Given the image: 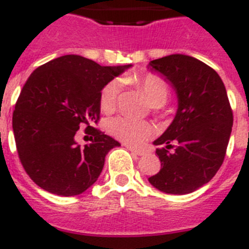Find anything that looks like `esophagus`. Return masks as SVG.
Returning a JSON list of instances; mask_svg holds the SVG:
<instances>
[{"label": "esophagus", "instance_id": "obj_1", "mask_svg": "<svg viewBox=\"0 0 249 249\" xmlns=\"http://www.w3.org/2000/svg\"><path fill=\"white\" fill-rule=\"evenodd\" d=\"M127 149H128V151H131L132 153L137 155V156H143L144 155V151H142V149H137V148H135V147L127 146Z\"/></svg>", "mask_w": 249, "mask_h": 249}]
</instances>
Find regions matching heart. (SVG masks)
<instances>
[{
    "label": "heart",
    "mask_w": 249,
    "mask_h": 249,
    "mask_svg": "<svg viewBox=\"0 0 249 249\" xmlns=\"http://www.w3.org/2000/svg\"><path fill=\"white\" fill-rule=\"evenodd\" d=\"M138 89L143 92L147 101L153 107H160L167 102L169 96L168 86L156 74H146L136 81ZM120 83L111 81L102 89L100 93V107L103 112H113L117 105ZM111 135L129 146H141L153 133V127L146 121L132 120L127 117H117L109 122Z\"/></svg>",
    "instance_id": "1"
}]
</instances>
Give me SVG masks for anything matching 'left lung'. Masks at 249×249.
<instances>
[{
	"label": "left lung",
	"mask_w": 249,
	"mask_h": 249,
	"mask_svg": "<svg viewBox=\"0 0 249 249\" xmlns=\"http://www.w3.org/2000/svg\"><path fill=\"white\" fill-rule=\"evenodd\" d=\"M147 68L172 86L178 101L172 123L153 142L163 147L156 151L160 172L148 181L168 195L192 193L208 183L223 163L233 126L227 91L213 68L187 54L153 59ZM172 143L178 146L169 152Z\"/></svg>",
	"instance_id": "8db88e82"
}]
</instances>
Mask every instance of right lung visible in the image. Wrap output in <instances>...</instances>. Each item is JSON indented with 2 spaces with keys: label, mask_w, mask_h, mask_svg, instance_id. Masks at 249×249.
Returning <instances> with one entry per match:
<instances>
[{
  "label": "right lung",
  "mask_w": 249,
  "mask_h": 249,
  "mask_svg": "<svg viewBox=\"0 0 249 249\" xmlns=\"http://www.w3.org/2000/svg\"><path fill=\"white\" fill-rule=\"evenodd\" d=\"M129 67L66 54L31 73L15 106L12 128L22 166L37 186L70 197L97 181L106 155L121 146L92 127L100 118V93ZM83 125L94 140L81 147L74 138Z\"/></svg>",
  "instance_id": "1"
}]
</instances>
